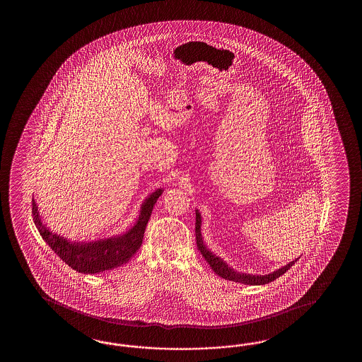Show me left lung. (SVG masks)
<instances>
[{
    "label": "left lung",
    "mask_w": 362,
    "mask_h": 362,
    "mask_svg": "<svg viewBox=\"0 0 362 362\" xmlns=\"http://www.w3.org/2000/svg\"><path fill=\"white\" fill-rule=\"evenodd\" d=\"M195 218H197V223H195V237H197V246H198L200 254L203 255V257L206 259V262L209 264V267L212 268V270L215 272L217 276L225 278V279H228V281L238 282V284H243V285H265V284H269L272 281H274V279L279 277V276H282L284 273H286V270H288L293 267L296 260H299V257H298V259H295L293 262L286 264L285 267L274 270V272H272L269 274H265V276L248 274V273L237 272V270L233 269L230 265H228L226 262H223L221 257H218L217 255L214 254V252L208 248L206 242L203 240L202 228H200V226H202V215H200L198 209H195Z\"/></svg>",
    "instance_id": "8db88e82"
}]
</instances>
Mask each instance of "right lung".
<instances>
[{"instance_id":"obj_1","label":"right lung","mask_w":362,"mask_h":362,"mask_svg":"<svg viewBox=\"0 0 362 362\" xmlns=\"http://www.w3.org/2000/svg\"><path fill=\"white\" fill-rule=\"evenodd\" d=\"M163 192V189H156L144 200L136 223L123 234L92 242L69 240L50 230L42 223L35 199H32V214L40 235L63 262L78 273L95 274L123 265L139 251L153 208Z\"/></svg>"}]
</instances>
